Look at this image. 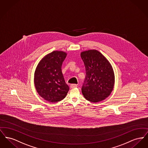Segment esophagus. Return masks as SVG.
Listing matches in <instances>:
<instances>
[{
  "label": "esophagus",
  "instance_id": "esophagus-1",
  "mask_svg": "<svg viewBox=\"0 0 148 148\" xmlns=\"http://www.w3.org/2000/svg\"><path fill=\"white\" fill-rule=\"evenodd\" d=\"M77 87H78V85L75 84H72L70 85L71 88H77Z\"/></svg>",
  "mask_w": 148,
  "mask_h": 148
}]
</instances>
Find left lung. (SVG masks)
Masks as SVG:
<instances>
[{"mask_svg": "<svg viewBox=\"0 0 148 148\" xmlns=\"http://www.w3.org/2000/svg\"><path fill=\"white\" fill-rule=\"evenodd\" d=\"M86 68V78L82 88L84 98L96 103L110 96L113 90L114 77L112 68L104 56L96 50L81 53Z\"/></svg>", "mask_w": 148, "mask_h": 148, "instance_id": "obj_1", "label": "left lung"}]
</instances>
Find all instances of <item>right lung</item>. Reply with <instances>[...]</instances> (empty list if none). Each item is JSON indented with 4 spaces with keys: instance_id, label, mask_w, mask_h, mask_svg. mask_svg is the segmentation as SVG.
Returning a JSON list of instances; mask_svg holds the SVG:
<instances>
[{
    "instance_id": "right-lung-1",
    "label": "right lung",
    "mask_w": 148,
    "mask_h": 148,
    "mask_svg": "<svg viewBox=\"0 0 148 148\" xmlns=\"http://www.w3.org/2000/svg\"><path fill=\"white\" fill-rule=\"evenodd\" d=\"M66 56V53L62 51L51 52L40 62L36 70V89L39 95L49 102L60 101L69 90L61 71Z\"/></svg>"
}]
</instances>
